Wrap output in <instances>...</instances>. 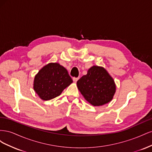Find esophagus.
Instances as JSON below:
<instances>
[{
	"mask_svg": "<svg viewBox=\"0 0 152 152\" xmlns=\"http://www.w3.org/2000/svg\"><path fill=\"white\" fill-rule=\"evenodd\" d=\"M78 80H79V78H77V77H73V82H76Z\"/></svg>",
	"mask_w": 152,
	"mask_h": 152,
	"instance_id": "34e87169",
	"label": "esophagus"
}]
</instances>
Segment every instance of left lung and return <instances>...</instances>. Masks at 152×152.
I'll return each instance as SVG.
<instances>
[{"mask_svg": "<svg viewBox=\"0 0 152 152\" xmlns=\"http://www.w3.org/2000/svg\"><path fill=\"white\" fill-rule=\"evenodd\" d=\"M77 86L85 99L94 107L111 102L116 91L113 78L104 68L98 66H91Z\"/></svg>", "mask_w": 152, "mask_h": 152, "instance_id": "1", "label": "left lung"}]
</instances>
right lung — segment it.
Segmentation results:
<instances>
[{
    "mask_svg": "<svg viewBox=\"0 0 152 152\" xmlns=\"http://www.w3.org/2000/svg\"><path fill=\"white\" fill-rule=\"evenodd\" d=\"M73 82L66 69L58 63H50L37 73L34 80V89L44 101L59 96Z\"/></svg>",
    "mask_w": 152,
    "mask_h": 152,
    "instance_id": "add662e5",
    "label": "right lung"
}]
</instances>
